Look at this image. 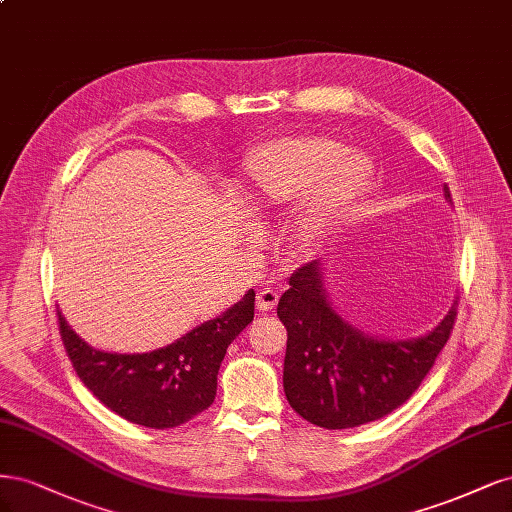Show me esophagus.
<instances>
[{"instance_id":"esophagus-1","label":"esophagus","mask_w":512,"mask_h":512,"mask_svg":"<svg viewBox=\"0 0 512 512\" xmlns=\"http://www.w3.org/2000/svg\"><path fill=\"white\" fill-rule=\"evenodd\" d=\"M278 304V293L274 289H261L257 293V310L270 312Z\"/></svg>"}]
</instances>
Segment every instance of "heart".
Listing matches in <instances>:
<instances>
[{"mask_svg": "<svg viewBox=\"0 0 512 512\" xmlns=\"http://www.w3.org/2000/svg\"><path fill=\"white\" fill-rule=\"evenodd\" d=\"M374 180L372 161L325 136L283 138L257 148L244 163L242 202L251 214L285 204L306 189L293 240L312 249L351 217Z\"/></svg>", "mask_w": 512, "mask_h": 512, "instance_id": "1", "label": "heart"}]
</instances>
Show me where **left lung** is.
<instances>
[{"label":"left lung","instance_id":"obj_1","mask_svg":"<svg viewBox=\"0 0 512 512\" xmlns=\"http://www.w3.org/2000/svg\"><path fill=\"white\" fill-rule=\"evenodd\" d=\"M444 200L451 191L444 185ZM457 302L430 334L389 340L364 334L329 302L323 263L295 270L278 300L287 327L283 387L291 408L325 430H346L402 406L432 370L457 317Z\"/></svg>","mask_w":512,"mask_h":512}]
</instances>
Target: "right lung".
<instances>
[{
  "mask_svg": "<svg viewBox=\"0 0 512 512\" xmlns=\"http://www.w3.org/2000/svg\"><path fill=\"white\" fill-rule=\"evenodd\" d=\"M255 291L217 319L151 353H106L82 340L59 317V334L78 378L129 423L168 430L204 412L217 395V374L227 346L253 321Z\"/></svg>",
  "mask_w": 512,
  "mask_h": 512,
  "instance_id": "obj_1",
  "label": "right lung"
}]
</instances>
